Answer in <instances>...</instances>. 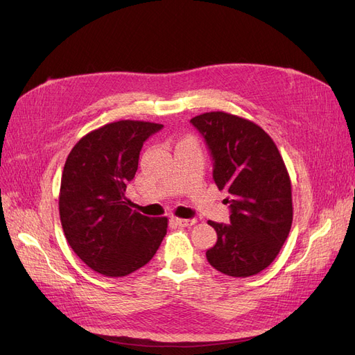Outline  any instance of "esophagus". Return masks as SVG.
Masks as SVG:
<instances>
[{
  "mask_svg": "<svg viewBox=\"0 0 355 355\" xmlns=\"http://www.w3.org/2000/svg\"><path fill=\"white\" fill-rule=\"evenodd\" d=\"M175 221L180 227H191L196 223V218H175Z\"/></svg>",
  "mask_w": 355,
  "mask_h": 355,
  "instance_id": "esophagus-1",
  "label": "esophagus"
}]
</instances>
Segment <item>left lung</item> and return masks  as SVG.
<instances>
[{"label": "left lung", "instance_id": "8db88e82", "mask_svg": "<svg viewBox=\"0 0 355 355\" xmlns=\"http://www.w3.org/2000/svg\"><path fill=\"white\" fill-rule=\"evenodd\" d=\"M212 157V178L229 196L230 224L208 221L217 243L207 259L230 277L257 275L272 263L293 223L291 182L287 167L261 126L225 112L191 119Z\"/></svg>", "mask_w": 355, "mask_h": 355}]
</instances>
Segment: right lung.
Here are the masks:
<instances>
[{
  "instance_id": "obj_1",
  "label": "right lung",
  "mask_w": 355,
  "mask_h": 355,
  "mask_svg": "<svg viewBox=\"0 0 355 355\" xmlns=\"http://www.w3.org/2000/svg\"><path fill=\"white\" fill-rule=\"evenodd\" d=\"M163 128L118 121L84 135L68 154L60 191L64 234L77 257L106 277H125L151 261L167 218L132 211L125 198L146 139Z\"/></svg>"
}]
</instances>
